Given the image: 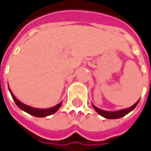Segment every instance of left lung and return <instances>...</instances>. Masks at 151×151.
I'll list each match as a JSON object with an SVG mask.
<instances>
[{"instance_id":"1","label":"left lung","mask_w":151,"mask_h":151,"mask_svg":"<svg viewBox=\"0 0 151 151\" xmlns=\"http://www.w3.org/2000/svg\"><path fill=\"white\" fill-rule=\"evenodd\" d=\"M139 101L138 100L137 102H135L132 107H128V108H125V109H121V110H118V111H113V112H111V111H105V110H102V109H100L98 107H96L95 105L92 104V107L95 109L96 113L98 114H100L101 116H102L103 118L108 119H120L122 117L125 116L126 114H128L129 113H130L131 111H133L134 109V107H136L137 104L139 103Z\"/></svg>"}]
</instances>
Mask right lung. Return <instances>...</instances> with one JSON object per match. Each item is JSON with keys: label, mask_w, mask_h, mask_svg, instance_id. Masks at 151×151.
I'll use <instances>...</instances> for the list:
<instances>
[{"label": "right lung", "mask_w": 151, "mask_h": 151, "mask_svg": "<svg viewBox=\"0 0 151 151\" xmlns=\"http://www.w3.org/2000/svg\"><path fill=\"white\" fill-rule=\"evenodd\" d=\"M9 88V86H8ZM9 91L11 92V95L12 96L13 100H14L15 103L17 104V106L19 107L20 109H22V111L26 112V113H29L30 115H32L34 117H38V118H44V117H47V116H50V115H52L55 113H56L59 108L61 107L62 105V102H60L59 104L55 105L54 107H50V108H44V109H41V108H36V107H32L28 106V105H26L24 103H22V101H20L16 96L13 95V93L12 92L11 89L9 88Z\"/></svg>", "instance_id": "1"}]
</instances>
